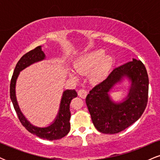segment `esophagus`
Returning <instances> with one entry per match:
<instances>
[{
	"mask_svg": "<svg viewBox=\"0 0 160 160\" xmlns=\"http://www.w3.org/2000/svg\"><path fill=\"white\" fill-rule=\"evenodd\" d=\"M78 95L82 98H85L87 95V91L84 89H81L78 91Z\"/></svg>",
	"mask_w": 160,
	"mask_h": 160,
	"instance_id": "1",
	"label": "esophagus"
}]
</instances>
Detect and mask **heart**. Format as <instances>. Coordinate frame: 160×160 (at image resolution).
<instances>
[{
	"mask_svg": "<svg viewBox=\"0 0 160 160\" xmlns=\"http://www.w3.org/2000/svg\"><path fill=\"white\" fill-rule=\"evenodd\" d=\"M103 49H97L78 57L74 62V69L78 73H89V79L94 82H100L107 78L113 65L111 56H104ZM68 75L76 80L77 76L74 71L69 70Z\"/></svg>",
	"mask_w": 160,
	"mask_h": 160,
	"instance_id": "obj_1",
	"label": "heart"
}]
</instances>
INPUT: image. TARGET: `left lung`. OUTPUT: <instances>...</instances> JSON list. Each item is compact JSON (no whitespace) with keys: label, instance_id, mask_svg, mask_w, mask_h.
<instances>
[{"label":"left lung","instance_id":"left-lung-1","mask_svg":"<svg viewBox=\"0 0 160 160\" xmlns=\"http://www.w3.org/2000/svg\"><path fill=\"white\" fill-rule=\"evenodd\" d=\"M125 78L131 82L128 96L122 102H113L109 92ZM148 72L140 60L133 58L113 69L107 79L90 90L86 98L96 129L104 134H117L136 122L148 104Z\"/></svg>","mask_w":160,"mask_h":160}]
</instances>
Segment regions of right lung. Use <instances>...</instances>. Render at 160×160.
<instances>
[{
  "instance_id": "1",
  "label": "right lung",
  "mask_w": 160,
  "mask_h": 160,
  "mask_svg": "<svg viewBox=\"0 0 160 160\" xmlns=\"http://www.w3.org/2000/svg\"><path fill=\"white\" fill-rule=\"evenodd\" d=\"M45 58L46 56L44 52L42 51L41 46L36 47L35 49L29 51L26 54L24 55L16 65L13 74L11 79L10 92V98L13 104L14 109L24 127L26 128L29 132L37 135L40 138L53 141L61 139L62 138L68 135V133L70 132V128H71L70 104L73 98L78 96L77 92L74 89H67L63 92L58 114L52 123L47 127H38L31 123L22 113L16 96V80L19 77L20 71L26 68L28 66L32 65V64L45 59Z\"/></svg>"
}]
</instances>
